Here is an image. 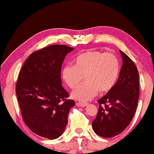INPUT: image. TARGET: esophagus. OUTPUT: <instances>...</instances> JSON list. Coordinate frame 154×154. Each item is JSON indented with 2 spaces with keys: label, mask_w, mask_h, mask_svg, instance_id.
Masks as SVG:
<instances>
[{
  "label": "esophagus",
  "mask_w": 154,
  "mask_h": 154,
  "mask_svg": "<svg viewBox=\"0 0 154 154\" xmlns=\"http://www.w3.org/2000/svg\"><path fill=\"white\" fill-rule=\"evenodd\" d=\"M88 103H84V102H78L76 103V105L79 107H85L87 106Z\"/></svg>",
  "instance_id": "obj_1"
}]
</instances>
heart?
<instances>
[{
	"label": "heart",
	"mask_w": 154,
	"mask_h": 154,
	"mask_svg": "<svg viewBox=\"0 0 154 154\" xmlns=\"http://www.w3.org/2000/svg\"><path fill=\"white\" fill-rule=\"evenodd\" d=\"M119 61L112 53L91 51L79 55L74 65L63 67L61 77L67 85L76 87L85 76L87 82L72 92V97L81 101H87L96 97L99 91L108 92L115 85L119 76Z\"/></svg>",
	"instance_id": "heart-1"
}]
</instances>
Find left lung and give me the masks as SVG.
I'll return each mask as SVG.
<instances>
[{
	"instance_id": "obj_1",
	"label": "left lung",
	"mask_w": 154,
	"mask_h": 154,
	"mask_svg": "<svg viewBox=\"0 0 154 154\" xmlns=\"http://www.w3.org/2000/svg\"><path fill=\"white\" fill-rule=\"evenodd\" d=\"M122 65L119 79L105 96L98 100L99 110L92 127L98 136L111 138L125 130L134 115L139 98V74L135 63L120 50Z\"/></svg>"
}]
</instances>
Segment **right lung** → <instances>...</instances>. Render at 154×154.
Segmentation results:
<instances>
[{"label":"right lung","mask_w":154,"mask_h":154,"mask_svg":"<svg viewBox=\"0 0 154 154\" xmlns=\"http://www.w3.org/2000/svg\"><path fill=\"white\" fill-rule=\"evenodd\" d=\"M73 48L51 45L34 51L23 65L16 93L24 123L34 133L48 139L59 138L67 124L75 101L61 85V69Z\"/></svg>","instance_id":"1"}]
</instances>
